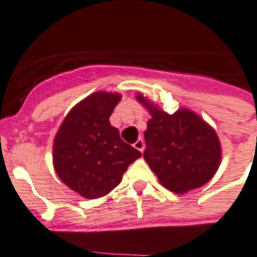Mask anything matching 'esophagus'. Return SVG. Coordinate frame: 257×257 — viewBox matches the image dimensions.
<instances>
[{"label":"esophagus","instance_id":"obj_1","mask_svg":"<svg viewBox=\"0 0 257 257\" xmlns=\"http://www.w3.org/2000/svg\"><path fill=\"white\" fill-rule=\"evenodd\" d=\"M133 147H135L137 150H140V152H143V150H144V140L139 139L135 144H133Z\"/></svg>","mask_w":257,"mask_h":257}]
</instances>
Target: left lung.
I'll list each match as a JSON object with an SVG mask.
<instances>
[{"mask_svg": "<svg viewBox=\"0 0 257 257\" xmlns=\"http://www.w3.org/2000/svg\"><path fill=\"white\" fill-rule=\"evenodd\" d=\"M137 100L152 114L144 135L147 144L144 158L162 186L185 194L207 183L222 157L215 131L189 109L169 114L143 95L137 96Z\"/></svg>", "mask_w": 257, "mask_h": 257, "instance_id": "1", "label": "left lung"}]
</instances>
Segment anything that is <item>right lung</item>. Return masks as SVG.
<instances>
[{
    "label": "right lung",
    "instance_id": "add662e5",
    "mask_svg": "<svg viewBox=\"0 0 257 257\" xmlns=\"http://www.w3.org/2000/svg\"><path fill=\"white\" fill-rule=\"evenodd\" d=\"M120 99L118 93L89 95L70 110L54 140L56 174L88 199L113 190L129 165L141 157V152L122 141L109 122Z\"/></svg>",
    "mask_w": 257,
    "mask_h": 257
}]
</instances>
